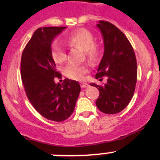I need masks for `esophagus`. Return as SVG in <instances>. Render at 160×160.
<instances>
[{"instance_id": "obj_1", "label": "esophagus", "mask_w": 160, "mask_h": 160, "mask_svg": "<svg viewBox=\"0 0 160 160\" xmlns=\"http://www.w3.org/2000/svg\"><path fill=\"white\" fill-rule=\"evenodd\" d=\"M80 86H81L82 88H86L89 86V84L86 83V82H80Z\"/></svg>"}]
</instances>
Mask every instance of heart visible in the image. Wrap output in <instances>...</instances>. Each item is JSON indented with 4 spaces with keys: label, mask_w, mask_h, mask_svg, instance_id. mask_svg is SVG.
<instances>
[{
    "label": "heart",
    "mask_w": 160,
    "mask_h": 160,
    "mask_svg": "<svg viewBox=\"0 0 160 160\" xmlns=\"http://www.w3.org/2000/svg\"><path fill=\"white\" fill-rule=\"evenodd\" d=\"M68 43L70 46L78 47L84 50L86 58L91 61L96 59L100 53V47L94 43L92 34L86 29H79L70 34L68 38ZM51 55L55 62L58 64L63 63L67 58L65 47L58 40H55L51 44ZM87 71V66L76 64H69L64 70L66 76L78 80H82Z\"/></svg>",
    "instance_id": "1"
}]
</instances>
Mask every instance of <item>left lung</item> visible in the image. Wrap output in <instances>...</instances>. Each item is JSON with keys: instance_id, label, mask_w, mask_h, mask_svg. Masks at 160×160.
<instances>
[{"instance_id": "left-lung-1", "label": "left lung", "mask_w": 160, "mask_h": 160, "mask_svg": "<svg viewBox=\"0 0 160 160\" xmlns=\"http://www.w3.org/2000/svg\"><path fill=\"white\" fill-rule=\"evenodd\" d=\"M96 26L104 40V52L95 78L105 76L103 86L92 82L98 89L97 108L107 114L122 111L131 101L137 82V62L131 43L125 34L113 24L98 21ZM102 80V79H99Z\"/></svg>"}]
</instances>
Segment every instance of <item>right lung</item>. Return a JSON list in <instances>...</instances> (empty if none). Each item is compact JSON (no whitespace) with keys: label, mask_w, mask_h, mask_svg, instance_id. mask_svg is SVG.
Returning <instances> with one entry per match:
<instances>
[{"label":"right lung","mask_w":160,"mask_h":160,"mask_svg":"<svg viewBox=\"0 0 160 160\" xmlns=\"http://www.w3.org/2000/svg\"><path fill=\"white\" fill-rule=\"evenodd\" d=\"M66 27L40 28L24 49L21 59V77L25 93L33 107L49 120L62 122L74 112L80 92L76 80L65 79L56 83L62 75L51 55L53 40Z\"/></svg>","instance_id":"right-lung-1"}]
</instances>
